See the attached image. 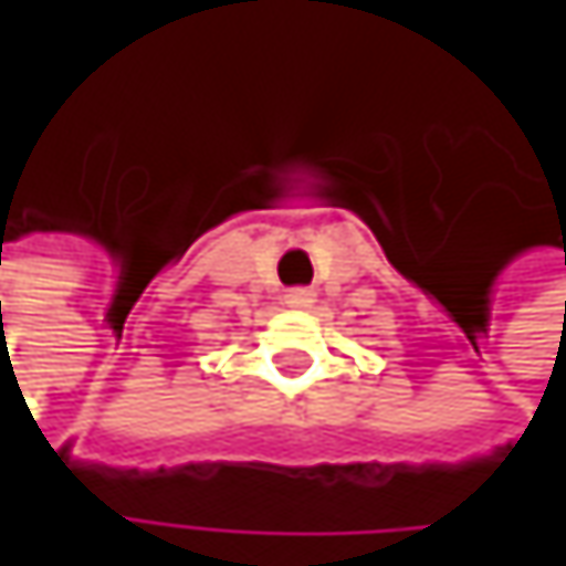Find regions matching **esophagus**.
Segmentation results:
<instances>
[{
    "label": "esophagus",
    "mask_w": 566,
    "mask_h": 566,
    "mask_svg": "<svg viewBox=\"0 0 566 566\" xmlns=\"http://www.w3.org/2000/svg\"><path fill=\"white\" fill-rule=\"evenodd\" d=\"M284 304H287L291 311H304V307H311V304H314V291H307V287H294V291H287V294H284Z\"/></svg>",
    "instance_id": "34e87169"
}]
</instances>
